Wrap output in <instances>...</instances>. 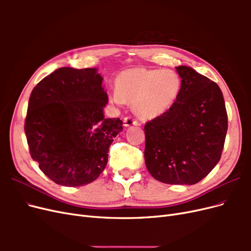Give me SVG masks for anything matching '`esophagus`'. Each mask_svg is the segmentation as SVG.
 Wrapping results in <instances>:
<instances>
[{
	"mask_svg": "<svg viewBox=\"0 0 251 251\" xmlns=\"http://www.w3.org/2000/svg\"><path fill=\"white\" fill-rule=\"evenodd\" d=\"M138 125V123H137V120H135V119H133L131 116H127V117H125V119H124V126H137Z\"/></svg>",
	"mask_w": 251,
	"mask_h": 251,
	"instance_id": "obj_1",
	"label": "esophagus"
}]
</instances>
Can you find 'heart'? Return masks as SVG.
<instances>
[{
  "instance_id": "heart-1",
  "label": "heart",
  "mask_w": 251,
  "mask_h": 251,
  "mask_svg": "<svg viewBox=\"0 0 251 251\" xmlns=\"http://www.w3.org/2000/svg\"><path fill=\"white\" fill-rule=\"evenodd\" d=\"M116 91L111 101L133 103V110L141 119L153 120L168 112L181 92L180 75L171 69L130 68L120 72L115 79Z\"/></svg>"
}]
</instances>
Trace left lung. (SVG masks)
<instances>
[{
	"mask_svg": "<svg viewBox=\"0 0 251 251\" xmlns=\"http://www.w3.org/2000/svg\"><path fill=\"white\" fill-rule=\"evenodd\" d=\"M178 100L164 115L144 126V160L149 173L166 184L198 183L219 162L227 132L221 89L187 66Z\"/></svg>",
	"mask_w": 251,
	"mask_h": 251,
	"instance_id": "1",
	"label": "left lung"
}]
</instances>
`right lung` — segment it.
I'll return each mask as SVG.
<instances>
[{"label": "right lung", "instance_id": "add662e5", "mask_svg": "<svg viewBox=\"0 0 251 251\" xmlns=\"http://www.w3.org/2000/svg\"><path fill=\"white\" fill-rule=\"evenodd\" d=\"M96 68H59L42 79L29 98L25 134L30 155L56 184L82 186L108 162L123 120L105 118L108 95Z\"/></svg>", "mask_w": 251, "mask_h": 251}]
</instances>
